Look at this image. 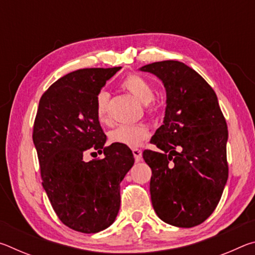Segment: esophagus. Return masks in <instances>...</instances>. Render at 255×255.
Segmentation results:
<instances>
[{"label": "esophagus", "mask_w": 255, "mask_h": 255, "mask_svg": "<svg viewBox=\"0 0 255 255\" xmlns=\"http://www.w3.org/2000/svg\"><path fill=\"white\" fill-rule=\"evenodd\" d=\"M132 154H133V157H135V161L136 162H139L141 159V149L139 148H132Z\"/></svg>", "instance_id": "34e87169"}]
</instances>
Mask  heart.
<instances>
[{"instance_id":"heart-1","label":"heart","mask_w":255,"mask_h":255,"mask_svg":"<svg viewBox=\"0 0 255 255\" xmlns=\"http://www.w3.org/2000/svg\"><path fill=\"white\" fill-rule=\"evenodd\" d=\"M122 86L143 105L147 106L154 100L153 86L147 80L139 75H128L123 81ZM109 97V93L105 90H101L96 97V115L97 119L101 124H106L109 120V111H108ZM147 137V129L141 126H133V125H119L109 135L112 143L122 144L128 147H137Z\"/></svg>"}]
</instances>
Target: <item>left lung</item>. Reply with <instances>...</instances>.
<instances>
[{
    "label": "left lung",
    "mask_w": 255,
    "mask_h": 255,
    "mask_svg": "<svg viewBox=\"0 0 255 255\" xmlns=\"http://www.w3.org/2000/svg\"><path fill=\"white\" fill-rule=\"evenodd\" d=\"M165 88L163 125L143 157L152 169L149 191L155 213L176 227L204 223L217 207L228 178L226 120L211 86L178 60L139 68Z\"/></svg>",
    "instance_id": "1"
}]
</instances>
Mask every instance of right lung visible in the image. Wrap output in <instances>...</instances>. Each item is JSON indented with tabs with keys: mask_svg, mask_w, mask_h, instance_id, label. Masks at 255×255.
<instances>
[{
	"mask_svg": "<svg viewBox=\"0 0 255 255\" xmlns=\"http://www.w3.org/2000/svg\"><path fill=\"white\" fill-rule=\"evenodd\" d=\"M122 67L83 68L60 77L42 94L32 139L44 187L56 215L72 230H106L120 208V182L135 162L128 146H105L96 97ZM89 150L102 159L84 162Z\"/></svg>",
	"mask_w": 255,
	"mask_h": 255,
	"instance_id": "right-lung-1",
	"label": "right lung"
}]
</instances>
